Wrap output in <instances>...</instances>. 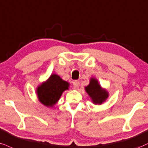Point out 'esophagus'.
<instances>
[{"label":"esophagus","instance_id":"obj_1","mask_svg":"<svg viewBox=\"0 0 148 148\" xmlns=\"http://www.w3.org/2000/svg\"><path fill=\"white\" fill-rule=\"evenodd\" d=\"M73 85H74V88L75 89V90H77V89L79 88V86H80V83H79V81H74V83H73Z\"/></svg>","mask_w":148,"mask_h":148}]
</instances>
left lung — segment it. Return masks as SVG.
I'll use <instances>...</instances> for the list:
<instances>
[{
	"mask_svg": "<svg viewBox=\"0 0 148 148\" xmlns=\"http://www.w3.org/2000/svg\"><path fill=\"white\" fill-rule=\"evenodd\" d=\"M85 92L90 97L92 103L96 105H101L109 97L106 89H103L95 78H91L90 83L85 88Z\"/></svg>",
	"mask_w": 148,
	"mask_h": 148,
	"instance_id": "8db88e82",
	"label": "left lung"
}]
</instances>
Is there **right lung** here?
I'll list each match as a JSON object with an SVG mask.
<instances>
[{"instance_id": "right-lung-1", "label": "right lung", "mask_w": 148, "mask_h": 148, "mask_svg": "<svg viewBox=\"0 0 148 148\" xmlns=\"http://www.w3.org/2000/svg\"><path fill=\"white\" fill-rule=\"evenodd\" d=\"M69 83L56 74H51L47 81L38 85L36 94L38 101L46 107L52 108L58 102L64 91L68 90Z\"/></svg>"}]
</instances>
